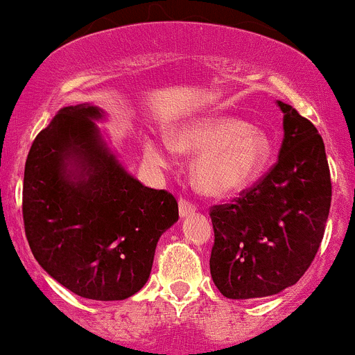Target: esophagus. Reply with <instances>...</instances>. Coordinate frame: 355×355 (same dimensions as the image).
<instances>
[{
	"label": "esophagus",
	"mask_w": 355,
	"mask_h": 355,
	"mask_svg": "<svg viewBox=\"0 0 355 355\" xmlns=\"http://www.w3.org/2000/svg\"><path fill=\"white\" fill-rule=\"evenodd\" d=\"M196 212V207L193 203H189L188 200H179V216L184 219V217L193 216Z\"/></svg>",
	"instance_id": "1"
}]
</instances>
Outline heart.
Masks as SVG:
<instances>
[{
	"instance_id": "heart-1",
	"label": "heart",
	"mask_w": 355,
	"mask_h": 355,
	"mask_svg": "<svg viewBox=\"0 0 355 355\" xmlns=\"http://www.w3.org/2000/svg\"><path fill=\"white\" fill-rule=\"evenodd\" d=\"M176 150L196 155L193 181L200 191L226 196L245 189L264 173L272 157V141L259 125L219 112L188 119L171 139L143 138V155L150 166L169 167Z\"/></svg>"
}]
</instances>
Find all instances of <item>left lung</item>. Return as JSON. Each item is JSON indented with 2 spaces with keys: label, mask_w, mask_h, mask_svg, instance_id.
Instances as JSON below:
<instances>
[{
  "label": "left lung",
  "mask_w": 355,
  "mask_h": 355,
  "mask_svg": "<svg viewBox=\"0 0 355 355\" xmlns=\"http://www.w3.org/2000/svg\"><path fill=\"white\" fill-rule=\"evenodd\" d=\"M278 162L259 184L210 212V275L234 300L276 295L304 276L321 245L331 205L324 143L311 121L283 101Z\"/></svg>",
  "instance_id": "1"
}]
</instances>
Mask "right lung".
Segmentation results:
<instances>
[{"mask_svg": "<svg viewBox=\"0 0 355 355\" xmlns=\"http://www.w3.org/2000/svg\"><path fill=\"white\" fill-rule=\"evenodd\" d=\"M89 103L60 108L34 139L24 171L26 236L41 268L91 300H124L145 286L160 236L178 223L171 193L119 162Z\"/></svg>", "mask_w": 355, "mask_h": 355, "instance_id": "right-lung-1", "label": "right lung"}]
</instances>
